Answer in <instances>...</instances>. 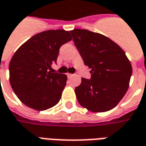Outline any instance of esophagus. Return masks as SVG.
<instances>
[{
  "label": "esophagus",
  "instance_id": "34e87169",
  "mask_svg": "<svg viewBox=\"0 0 146 146\" xmlns=\"http://www.w3.org/2000/svg\"><path fill=\"white\" fill-rule=\"evenodd\" d=\"M67 76L70 78V77H71V76H73V74H71V73H67Z\"/></svg>",
  "mask_w": 146,
  "mask_h": 146
}]
</instances>
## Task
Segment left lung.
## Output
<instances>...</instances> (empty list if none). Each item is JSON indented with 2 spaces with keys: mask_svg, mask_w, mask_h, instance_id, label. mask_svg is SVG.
<instances>
[{
  "mask_svg": "<svg viewBox=\"0 0 146 146\" xmlns=\"http://www.w3.org/2000/svg\"><path fill=\"white\" fill-rule=\"evenodd\" d=\"M70 33L92 75L91 80L82 77L75 88L77 100L90 111L111 110L128 90L132 74L130 60L119 45L104 35L85 29Z\"/></svg>",
  "mask_w": 146,
  "mask_h": 146,
  "instance_id": "8db88e82",
  "label": "left lung"
}]
</instances>
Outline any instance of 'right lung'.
<instances>
[{
    "mask_svg": "<svg viewBox=\"0 0 146 146\" xmlns=\"http://www.w3.org/2000/svg\"><path fill=\"white\" fill-rule=\"evenodd\" d=\"M70 40L69 31H45L30 38L15 52L9 63V81L23 104L44 111L58 103L67 76L50 70L57 62L61 46Z\"/></svg>",
    "mask_w": 146,
    "mask_h": 146,
    "instance_id": "right-lung-1",
    "label": "right lung"
}]
</instances>
